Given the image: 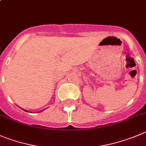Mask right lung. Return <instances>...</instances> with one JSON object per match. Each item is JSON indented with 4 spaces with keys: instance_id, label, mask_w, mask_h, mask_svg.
Returning a JSON list of instances; mask_svg holds the SVG:
<instances>
[{
    "instance_id": "1",
    "label": "right lung",
    "mask_w": 146,
    "mask_h": 146,
    "mask_svg": "<svg viewBox=\"0 0 146 146\" xmlns=\"http://www.w3.org/2000/svg\"><path fill=\"white\" fill-rule=\"evenodd\" d=\"M24 111H27V110H24Z\"/></svg>"
}]
</instances>
